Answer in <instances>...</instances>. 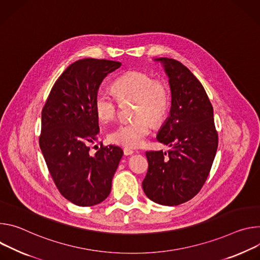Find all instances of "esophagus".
I'll list each match as a JSON object with an SVG mask.
<instances>
[{"instance_id":"esophagus-1","label":"esophagus","mask_w":260,"mask_h":260,"mask_svg":"<svg viewBox=\"0 0 260 260\" xmlns=\"http://www.w3.org/2000/svg\"><path fill=\"white\" fill-rule=\"evenodd\" d=\"M123 151H124V155L125 156H130V155H132L134 153V151H132L131 149H128V148H125Z\"/></svg>"}]
</instances>
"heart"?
Instances as JSON below:
<instances>
[{"label":"heart","mask_w":260,"mask_h":260,"mask_svg":"<svg viewBox=\"0 0 260 260\" xmlns=\"http://www.w3.org/2000/svg\"><path fill=\"white\" fill-rule=\"evenodd\" d=\"M120 101L135 100L133 115L136 120L120 124L108 133L109 141L128 149L139 148L151 131V123L161 124L168 110L169 93L166 84L143 71H128L113 82ZM98 118L103 122L113 120L118 114V101L105 91H98L94 99Z\"/></svg>","instance_id":"b5f03b06"}]
</instances>
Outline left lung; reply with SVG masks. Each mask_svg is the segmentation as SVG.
<instances>
[{
	"label": "left lung",
	"instance_id": "8db88e82",
	"mask_svg": "<svg viewBox=\"0 0 260 260\" xmlns=\"http://www.w3.org/2000/svg\"><path fill=\"white\" fill-rule=\"evenodd\" d=\"M169 78L171 107L157 140L169 151H149L142 182L154 203L174 207L193 198L203 188L218 149L214 109L206 90L181 62L159 57Z\"/></svg>",
	"mask_w": 260,
	"mask_h": 260
}]
</instances>
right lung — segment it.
Wrapping results in <instances>:
<instances>
[{
    "label": "right lung",
    "instance_id": "1",
    "mask_svg": "<svg viewBox=\"0 0 260 260\" xmlns=\"http://www.w3.org/2000/svg\"><path fill=\"white\" fill-rule=\"evenodd\" d=\"M120 62L82 59L54 82L41 115L39 146L60 193L79 207L98 205L109 195L123 156L121 148L103 147L94 156L90 145L99 133L95 95Z\"/></svg>",
    "mask_w": 260,
    "mask_h": 260
}]
</instances>
